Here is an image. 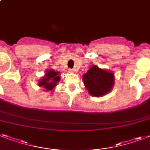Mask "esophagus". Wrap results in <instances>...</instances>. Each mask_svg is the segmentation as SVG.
<instances>
[{
    "mask_svg": "<svg viewBox=\"0 0 150 150\" xmlns=\"http://www.w3.org/2000/svg\"><path fill=\"white\" fill-rule=\"evenodd\" d=\"M69 73H71V74H74V73H75V70H73V69H70V70H69Z\"/></svg>",
    "mask_w": 150,
    "mask_h": 150,
    "instance_id": "1",
    "label": "esophagus"
}]
</instances>
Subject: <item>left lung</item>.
I'll return each mask as SVG.
<instances>
[{
    "label": "left lung",
    "instance_id": "8db88e82",
    "mask_svg": "<svg viewBox=\"0 0 150 150\" xmlns=\"http://www.w3.org/2000/svg\"><path fill=\"white\" fill-rule=\"evenodd\" d=\"M85 87L90 96L100 97L112 90L115 83L114 74L93 65L83 75Z\"/></svg>",
    "mask_w": 150,
    "mask_h": 150
}]
</instances>
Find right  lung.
I'll use <instances>...</instances> for the list:
<instances>
[{
  "label": "right lung",
  "mask_w": 150,
  "mask_h": 150,
  "mask_svg": "<svg viewBox=\"0 0 150 150\" xmlns=\"http://www.w3.org/2000/svg\"><path fill=\"white\" fill-rule=\"evenodd\" d=\"M60 74L58 71H55L53 69L47 70L44 76L38 80V86L44 88V91L49 92L55 89L57 86L58 82L60 80Z\"/></svg>",
  "instance_id": "1"
}]
</instances>
